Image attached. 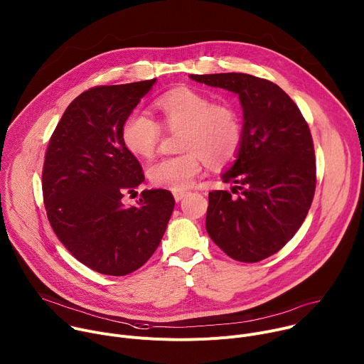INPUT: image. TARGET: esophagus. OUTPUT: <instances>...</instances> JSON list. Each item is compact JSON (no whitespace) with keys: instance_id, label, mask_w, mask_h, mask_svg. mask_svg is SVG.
Here are the masks:
<instances>
[{"instance_id":"esophagus-1","label":"esophagus","mask_w":364,"mask_h":364,"mask_svg":"<svg viewBox=\"0 0 364 364\" xmlns=\"http://www.w3.org/2000/svg\"><path fill=\"white\" fill-rule=\"evenodd\" d=\"M187 194H188V191H174V198H176V201H180V200H183Z\"/></svg>"}]
</instances>
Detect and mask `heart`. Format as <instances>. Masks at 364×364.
Returning <instances> with one entry per match:
<instances>
[{"label": "heart", "mask_w": 364, "mask_h": 364, "mask_svg": "<svg viewBox=\"0 0 364 364\" xmlns=\"http://www.w3.org/2000/svg\"><path fill=\"white\" fill-rule=\"evenodd\" d=\"M155 121L145 112L132 111L121 127L124 146L136 157L149 159L167 132H181L174 157L152 163L149 181L174 191L188 188L207 163L219 168L230 164L243 142V125L237 109L228 102H215L210 95L193 87H177L154 103Z\"/></svg>", "instance_id": "obj_1"}]
</instances>
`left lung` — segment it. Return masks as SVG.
<instances>
[{"label": "left lung", "mask_w": 364, "mask_h": 364, "mask_svg": "<svg viewBox=\"0 0 364 364\" xmlns=\"http://www.w3.org/2000/svg\"><path fill=\"white\" fill-rule=\"evenodd\" d=\"M193 80L239 95L243 142L222 178L229 191L209 193L205 229L232 259L253 264L281 250L313 203L316 152L295 102L275 83L246 73L191 75Z\"/></svg>", "instance_id": "left-lung-1"}]
</instances>
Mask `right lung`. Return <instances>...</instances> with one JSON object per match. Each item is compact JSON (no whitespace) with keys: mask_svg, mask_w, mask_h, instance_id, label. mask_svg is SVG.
<instances>
[{"mask_svg":"<svg viewBox=\"0 0 364 364\" xmlns=\"http://www.w3.org/2000/svg\"><path fill=\"white\" fill-rule=\"evenodd\" d=\"M157 79L95 86L80 93L50 136L41 173L43 201L59 240L79 262L103 275L141 268L159 247L174 209L168 190H144L136 205L122 198L144 181L121 127Z\"/></svg>","mask_w":364,"mask_h":364,"instance_id":"right-lung-1","label":"right lung"}]
</instances>
